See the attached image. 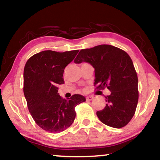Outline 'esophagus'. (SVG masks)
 <instances>
[{"mask_svg":"<svg viewBox=\"0 0 160 160\" xmlns=\"http://www.w3.org/2000/svg\"><path fill=\"white\" fill-rule=\"evenodd\" d=\"M93 96H88L86 97V100H88V101H91V100L93 99Z\"/></svg>","mask_w":160,"mask_h":160,"instance_id":"esophagus-1","label":"esophagus"}]
</instances>
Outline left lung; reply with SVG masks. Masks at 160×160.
<instances>
[{
    "label": "left lung",
    "instance_id": "1",
    "mask_svg": "<svg viewBox=\"0 0 160 160\" xmlns=\"http://www.w3.org/2000/svg\"><path fill=\"white\" fill-rule=\"evenodd\" d=\"M75 63L88 62L94 68V86L105 88L106 107L97 112L103 123L116 128L128 124L134 116L138 101V76L131 57L126 51L112 45L102 44L80 50Z\"/></svg>",
    "mask_w": 160,
    "mask_h": 160
}]
</instances>
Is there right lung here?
<instances>
[{
    "label": "right lung",
    "mask_w": 160,
    "mask_h": 160,
    "mask_svg": "<svg viewBox=\"0 0 160 160\" xmlns=\"http://www.w3.org/2000/svg\"><path fill=\"white\" fill-rule=\"evenodd\" d=\"M78 51H41L25 64L23 91L28 109L35 123L48 132L58 133L71 126L75 118V107L86 100L80 94L63 99L58 93V85L64 83L65 68Z\"/></svg>",
    "instance_id": "right-lung-1"
}]
</instances>
